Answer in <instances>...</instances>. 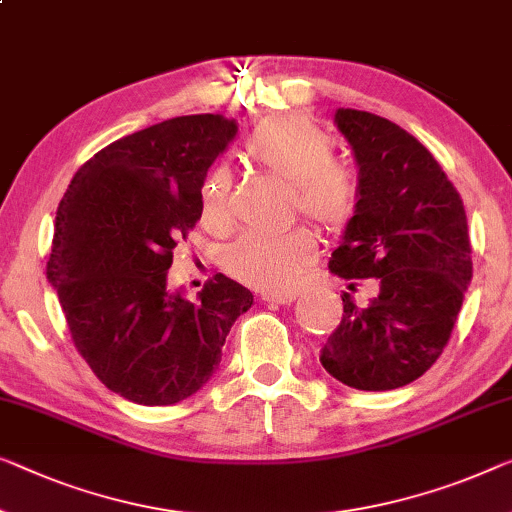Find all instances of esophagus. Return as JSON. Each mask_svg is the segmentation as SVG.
I'll return each instance as SVG.
<instances>
[{"instance_id": "esophagus-1", "label": "esophagus", "mask_w": 512, "mask_h": 512, "mask_svg": "<svg viewBox=\"0 0 512 512\" xmlns=\"http://www.w3.org/2000/svg\"><path fill=\"white\" fill-rule=\"evenodd\" d=\"M296 299L294 292H285V294H273V292H266L262 294V301L264 303H271V305H287Z\"/></svg>"}]
</instances>
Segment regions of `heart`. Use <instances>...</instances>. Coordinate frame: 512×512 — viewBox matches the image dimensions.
Returning a JSON list of instances; mask_svg holds the SVG:
<instances>
[{
	"instance_id": "b5f03b06",
	"label": "heart",
	"mask_w": 512,
	"mask_h": 512,
	"mask_svg": "<svg viewBox=\"0 0 512 512\" xmlns=\"http://www.w3.org/2000/svg\"><path fill=\"white\" fill-rule=\"evenodd\" d=\"M243 154L273 177L292 183L294 207L324 232L352 225L361 204V186L347 163L335 160L331 135L305 112H282L259 121L243 142ZM232 174L213 167L200 190L204 223L223 227L230 218ZM317 241L294 227L282 234H243L223 255L232 278L264 292H287L315 262Z\"/></svg>"
}]
</instances>
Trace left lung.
I'll use <instances>...</instances> for the list:
<instances>
[{"instance_id": "left-lung-1", "label": "left lung", "mask_w": 512, "mask_h": 512, "mask_svg": "<svg viewBox=\"0 0 512 512\" xmlns=\"http://www.w3.org/2000/svg\"><path fill=\"white\" fill-rule=\"evenodd\" d=\"M335 126L352 147L361 204L329 269L375 278L379 292L365 308L342 294L345 315L319 361L358 391H391L430 370L451 338L471 282L467 213L434 156L398 124L340 108Z\"/></svg>"}]
</instances>
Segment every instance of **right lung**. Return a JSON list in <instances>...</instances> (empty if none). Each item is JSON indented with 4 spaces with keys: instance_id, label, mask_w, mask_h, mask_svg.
<instances>
[{
    "instance_id": "1",
    "label": "right lung",
    "mask_w": 512,
    "mask_h": 512,
    "mask_svg": "<svg viewBox=\"0 0 512 512\" xmlns=\"http://www.w3.org/2000/svg\"><path fill=\"white\" fill-rule=\"evenodd\" d=\"M236 133L223 114L149 126L89 158L59 202L48 280L80 356L135 404L167 407L200 391L253 305L223 273L197 301L167 287L172 250L202 218L209 167Z\"/></svg>"
}]
</instances>
